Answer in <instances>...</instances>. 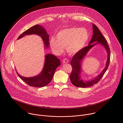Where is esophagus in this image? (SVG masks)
Returning <instances> with one entry per match:
<instances>
[{
    "label": "esophagus",
    "instance_id": "esophagus-1",
    "mask_svg": "<svg viewBox=\"0 0 123 123\" xmlns=\"http://www.w3.org/2000/svg\"><path fill=\"white\" fill-rule=\"evenodd\" d=\"M63 62L64 63H67L68 62V60L67 58H64L63 60Z\"/></svg>",
    "mask_w": 123,
    "mask_h": 123
}]
</instances>
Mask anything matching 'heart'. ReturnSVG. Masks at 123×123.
I'll return each instance as SVG.
<instances>
[{
    "mask_svg": "<svg viewBox=\"0 0 123 123\" xmlns=\"http://www.w3.org/2000/svg\"><path fill=\"white\" fill-rule=\"evenodd\" d=\"M89 39V33L86 29L73 27L59 31L56 35V40L52 38L50 43L56 53L63 52L64 48L66 47L68 53L76 54L85 47Z\"/></svg>",
    "mask_w": 123,
    "mask_h": 123,
    "instance_id": "b5f03b06",
    "label": "heart"
}]
</instances>
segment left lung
Segmentation results:
<instances>
[{"instance_id": "8db88e82", "label": "left lung", "mask_w": 123, "mask_h": 123, "mask_svg": "<svg viewBox=\"0 0 123 123\" xmlns=\"http://www.w3.org/2000/svg\"><path fill=\"white\" fill-rule=\"evenodd\" d=\"M92 28L93 35L89 43V45L84 47L80 51L76 54L73 57L70 62L72 68V70L69 78L71 83L75 86L78 87H89L98 83L106 71L109 65L110 59V50L107 41L99 29L95 25L93 24ZM96 42L97 43H96ZM94 42L96 43L94 44L93 43ZM99 43L105 47L108 53V59L106 67L102 72L95 78L89 81H83L81 77V73L82 70L81 63L82 60L89 50L94 46Z\"/></svg>"}]
</instances>
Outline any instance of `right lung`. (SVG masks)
Wrapping results in <instances>:
<instances>
[{"label": "right lung", "instance_id": "obj_1", "mask_svg": "<svg viewBox=\"0 0 123 123\" xmlns=\"http://www.w3.org/2000/svg\"><path fill=\"white\" fill-rule=\"evenodd\" d=\"M36 34L40 36L44 42V47L48 48L49 46V37L45 29L40 25H36L23 32L18 38V40L28 35ZM61 65L60 60L55 55L49 54L45 55L43 68L38 75L32 77H24L19 75L17 71L18 77L27 84L35 87H43L48 84L51 81L56 68Z\"/></svg>", "mask_w": 123, "mask_h": 123}]
</instances>
